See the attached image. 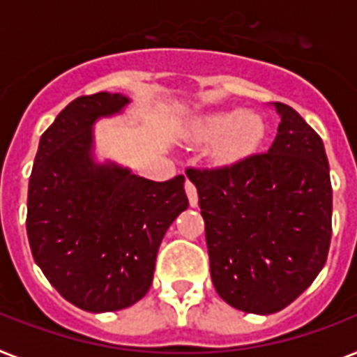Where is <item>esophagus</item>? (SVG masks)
I'll list each match as a JSON object with an SVG mask.
<instances>
[{
  "label": "esophagus",
  "mask_w": 357,
  "mask_h": 357,
  "mask_svg": "<svg viewBox=\"0 0 357 357\" xmlns=\"http://www.w3.org/2000/svg\"><path fill=\"white\" fill-rule=\"evenodd\" d=\"M185 190H187L188 204L192 205V207H196V205H198V190H196L192 181H187V183H185Z\"/></svg>",
  "instance_id": "1"
}]
</instances>
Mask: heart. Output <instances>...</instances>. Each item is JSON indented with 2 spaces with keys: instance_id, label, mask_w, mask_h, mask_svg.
<instances>
[{
  "instance_id": "1",
  "label": "heart",
  "mask_w": 357,
  "mask_h": 357,
  "mask_svg": "<svg viewBox=\"0 0 357 357\" xmlns=\"http://www.w3.org/2000/svg\"><path fill=\"white\" fill-rule=\"evenodd\" d=\"M266 132L260 115L244 113V109H224L199 119L192 126V139L205 144L218 143L220 161L234 163L257 152Z\"/></svg>"
}]
</instances>
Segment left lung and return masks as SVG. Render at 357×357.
Masks as SVG:
<instances>
[{
    "mask_svg": "<svg viewBox=\"0 0 357 357\" xmlns=\"http://www.w3.org/2000/svg\"><path fill=\"white\" fill-rule=\"evenodd\" d=\"M273 144L218 169H187L205 220L211 279L233 308L268 315L294 303L323 269L332 236L324 144L288 104Z\"/></svg>",
    "mask_w": 357,
    "mask_h": 357,
    "instance_id": "8db88e82",
    "label": "left lung"
}]
</instances>
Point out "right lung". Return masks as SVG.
Returning a JSON list of instances; mask_svg holds the SVG:
<instances>
[{
  "label": "right lung",
  "instance_id": "1",
  "mask_svg": "<svg viewBox=\"0 0 357 357\" xmlns=\"http://www.w3.org/2000/svg\"><path fill=\"white\" fill-rule=\"evenodd\" d=\"M128 102L106 91L69 102L42 133L29 179L34 262L63 299L93 314L143 299L161 240L188 207L183 176L159 183L95 163V121Z\"/></svg>",
  "mask_w": 357,
  "mask_h": 357
}]
</instances>
